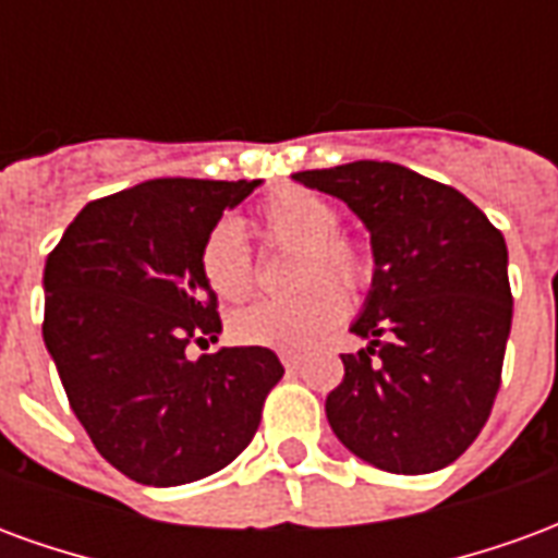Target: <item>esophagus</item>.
Returning a JSON list of instances; mask_svg holds the SVG:
<instances>
[{"instance_id":"34e87169","label":"esophagus","mask_w":558,"mask_h":558,"mask_svg":"<svg viewBox=\"0 0 558 558\" xmlns=\"http://www.w3.org/2000/svg\"><path fill=\"white\" fill-rule=\"evenodd\" d=\"M280 362H283V367H287V371H299V367H302V359H295V355H283Z\"/></svg>"}]
</instances>
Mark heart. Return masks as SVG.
I'll return each mask as SVG.
<instances>
[{
	"label": "heart",
	"instance_id": "b5f03b06",
	"mask_svg": "<svg viewBox=\"0 0 558 558\" xmlns=\"http://www.w3.org/2000/svg\"><path fill=\"white\" fill-rule=\"evenodd\" d=\"M338 227V206L307 187H280L254 208L251 230L259 242L299 247L292 287L304 290L290 299H263L242 307L230 319L232 338L244 347L283 355H304L326 340L347 314V299L330 280L343 290H362L374 275L371 251ZM196 268L220 302H242L254 290V254L232 223L208 230L196 254Z\"/></svg>",
	"mask_w": 558,
	"mask_h": 558
}]
</instances>
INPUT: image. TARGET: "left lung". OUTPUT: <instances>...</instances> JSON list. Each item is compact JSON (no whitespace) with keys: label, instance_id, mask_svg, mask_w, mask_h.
Segmentation results:
<instances>
[{"label":"left lung","instance_id":"obj_1","mask_svg":"<svg viewBox=\"0 0 558 558\" xmlns=\"http://www.w3.org/2000/svg\"><path fill=\"white\" fill-rule=\"evenodd\" d=\"M343 199L374 244V290L326 400L352 454L395 475L454 463L487 424L502 383L511 283L502 232L466 196L388 160L295 172Z\"/></svg>","mask_w":558,"mask_h":558}]
</instances>
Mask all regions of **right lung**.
I'll list each match as a JSON object with an SVG mask.
<instances>
[{
    "mask_svg": "<svg viewBox=\"0 0 558 558\" xmlns=\"http://www.w3.org/2000/svg\"><path fill=\"white\" fill-rule=\"evenodd\" d=\"M259 182L151 179L92 199L44 266V343L98 454L151 487L218 472L254 439L283 364L223 347L196 254Z\"/></svg>",
    "mask_w": 558,
    "mask_h": 558,
    "instance_id": "obj_1",
    "label": "right lung"
}]
</instances>
